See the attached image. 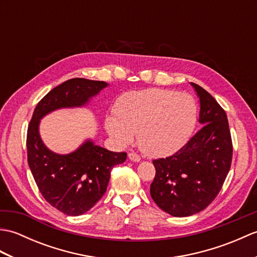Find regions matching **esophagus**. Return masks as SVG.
Wrapping results in <instances>:
<instances>
[{"label":"esophagus","mask_w":257,"mask_h":257,"mask_svg":"<svg viewBox=\"0 0 257 257\" xmlns=\"http://www.w3.org/2000/svg\"><path fill=\"white\" fill-rule=\"evenodd\" d=\"M128 157H129V159H130V160L136 161V162H138V161H140V160H141L140 156H139L138 154H136V152H130V154L128 155Z\"/></svg>","instance_id":"1"}]
</instances>
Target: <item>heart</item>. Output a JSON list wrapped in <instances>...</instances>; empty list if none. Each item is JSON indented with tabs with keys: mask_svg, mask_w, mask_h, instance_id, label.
I'll return each instance as SVG.
<instances>
[{
	"mask_svg": "<svg viewBox=\"0 0 257 257\" xmlns=\"http://www.w3.org/2000/svg\"><path fill=\"white\" fill-rule=\"evenodd\" d=\"M116 117H108L109 135L119 145H138L149 156H166L182 147L198 120V106L192 96L150 88L125 92L114 107Z\"/></svg>",
	"mask_w": 257,
	"mask_h": 257,
	"instance_id": "b5f03b06",
	"label": "heart"
}]
</instances>
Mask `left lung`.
<instances>
[{
  "mask_svg": "<svg viewBox=\"0 0 257 257\" xmlns=\"http://www.w3.org/2000/svg\"><path fill=\"white\" fill-rule=\"evenodd\" d=\"M200 98L202 128L170 157L156 159L150 194L161 210L190 216L212 203L222 189L233 155L226 113L201 86L191 83Z\"/></svg>",
  "mask_w": 257,
  "mask_h": 257,
  "instance_id": "obj_1",
  "label": "left lung"
}]
</instances>
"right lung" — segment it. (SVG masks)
I'll return each instance as SVG.
<instances>
[{"mask_svg":"<svg viewBox=\"0 0 257 257\" xmlns=\"http://www.w3.org/2000/svg\"><path fill=\"white\" fill-rule=\"evenodd\" d=\"M107 85L85 78L65 81L37 103L27 128V162L37 188L64 214L76 216L89 211L106 192L111 169L127 159V154L109 151L90 140L69 155L54 154L43 144L38 123L55 109L85 105Z\"/></svg>","mask_w":257,"mask_h":257,"instance_id":"1","label":"right lung"}]
</instances>
